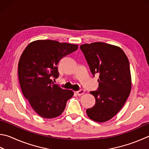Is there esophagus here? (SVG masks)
<instances>
[{"label": "esophagus", "instance_id": "esophagus-1", "mask_svg": "<svg viewBox=\"0 0 149 149\" xmlns=\"http://www.w3.org/2000/svg\"><path fill=\"white\" fill-rule=\"evenodd\" d=\"M75 93H76V94H77L78 96H81L82 94L85 93V90H83V89H81V90L76 91Z\"/></svg>", "mask_w": 149, "mask_h": 149}]
</instances>
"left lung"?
<instances>
[{
  "instance_id": "1",
  "label": "left lung",
  "mask_w": 149,
  "mask_h": 149,
  "mask_svg": "<svg viewBox=\"0 0 149 149\" xmlns=\"http://www.w3.org/2000/svg\"><path fill=\"white\" fill-rule=\"evenodd\" d=\"M91 72L99 75L98 89L90 93L96 102L86 111L91 120L104 123L122 109L132 88L128 58L122 49L104 42L81 45Z\"/></svg>"
}]
</instances>
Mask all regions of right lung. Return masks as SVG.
Instances as JSON below:
<instances>
[{"label": "right lung", "mask_w": 149, "mask_h": 149, "mask_svg": "<svg viewBox=\"0 0 149 149\" xmlns=\"http://www.w3.org/2000/svg\"><path fill=\"white\" fill-rule=\"evenodd\" d=\"M77 49L78 45L38 40L30 43L21 54L18 63L21 91L40 117H58L74 95L72 91L54 83L52 78L58 77L57 65L61 59Z\"/></svg>", "instance_id": "right-lung-1"}]
</instances>
